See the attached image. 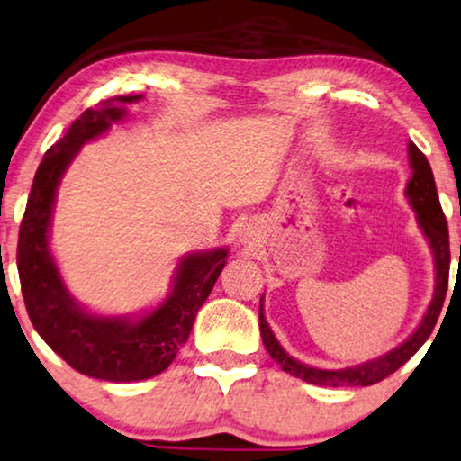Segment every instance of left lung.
<instances>
[{"instance_id": "obj_1", "label": "left lung", "mask_w": 461, "mask_h": 461, "mask_svg": "<svg viewBox=\"0 0 461 461\" xmlns=\"http://www.w3.org/2000/svg\"><path fill=\"white\" fill-rule=\"evenodd\" d=\"M409 159L412 167V176L406 185V197L412 211L417 214V223L421 227L423 236L428 238L429 249L434 253V267H436V287H434V298L429 302L428 311H425L421 323L412 334L402 342L400 347H395L393 351H389L381 357L366 361V364L353 366V368H342V370H319L312 366L302 364V361L294 359L289 353H285L281 342L276 340V336L272 334L270 325H267L264 317V298L259 302V331L261 340H264L266 351L270 353V357L276 361L285 372H289L291 376L302 378V381L312 383L319 387H368L375 383L383 381L389 375H393L400 366H404L419 348L423 347V342L428 340L432 334L436 321H438V314L442 311V302L447 295V285H448V266H451V250H448V230H447V219L445 212L440 208L438 194H436V183L429 161L425 159V155L419 150L415 144H409Z\"/></svg>"}]
</instances>
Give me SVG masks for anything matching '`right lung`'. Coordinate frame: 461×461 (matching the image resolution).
<instances>
[{
    "mask_svg": "<svg viewBox=\"0 0 461 461\" xmlns=\"http://www.w3.org/2000/svg\"><path fill=\"white\" fill-rule=\"evenodd\" d=\"M142 95H119L86 108L38 166L21 221L16 266L29 319L42 340L80 375L110 383L144 381L161 375L187 342L195 314L217 283L227 249L189 253L174 272L170 295L142 317L86 312L63 285L52 259L49 231L57 187L83 144L127 114Z\"/></svg>",
    "mask_w": 461,
    "mask_h": 461,
    "instance_id": "obj_1",
    "label": "right lung"
}]
</instances>
